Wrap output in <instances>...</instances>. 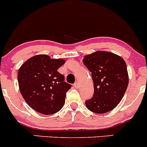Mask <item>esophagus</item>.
Masks as SVG:
<instances>
[{"label": "esophagus", "mask_w": 147, "mask_h": 147, "mask_svg": "<svg viewBox=\"0 0 147 147\" xmlns=\"http://www.w3.org/2000/svg\"><path fill=\"white\" fill-rule=\"evenodd\" d=\"M74 86L76 88H79V83L78 82H75V84H74Z\"/></svg>", "instance_id": "34e87169"}]
</instances>
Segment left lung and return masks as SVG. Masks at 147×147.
Wrapping results in <instances>:
<instances>
[{
    "mask_svg": "<svg viewBox=\"0 0 147 147\" xmlns=\"http://www.w3.org/2000/svg\"><path fill=\"white\" fill-rule=\"evenodd\" d=\"M85 66L92 72L94 94L85 105L90 111L102 114L113 110L124 96L128 84L127 65L121 57L97 51L86 55Z\"/></svg>",
    "mask_w": 147,
    "mask_h": 147,
    "instance_id": "1",
    "label": "left lung"
}]
</instances>
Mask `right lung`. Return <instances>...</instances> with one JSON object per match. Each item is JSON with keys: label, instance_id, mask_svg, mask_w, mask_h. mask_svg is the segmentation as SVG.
<instances>
[{"label": "right lung", "instance_id": "add662e5", "mask_svg": "<svg viewBox=\"0 0 147 147\" xmlns=\"http://www.w3.org/2000/svg\"><path fill=\"white\" fill-rule=\"evenodd\" d=\"M65 63L63 59H51L37 55L28 59L18 72L22 97L33 110L45 115L59 111L65 102V94L71 85L64 82L58 69Z\"/></svg>", "mask_w": 147, "mask_h": 147}]
</instances>
